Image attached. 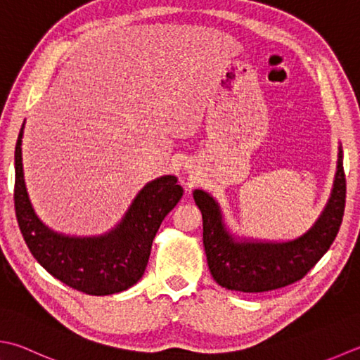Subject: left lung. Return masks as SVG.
Returning a JSON list of instances; mask_svg holds the SVG:
<instances>
[{
    "instance_id": "8db88e82",
    "label": "left lung",
    "mask_w": 360,
    "mask_h": 360,
    "mask_svg": "<svg viewBox=\"0 0 360 360\" xmlns=\"http://www.w3.org/2000/svg\"><path fill=\"white\" fill-rule=\"evenodd\" d=\"M193 198L202 214V243L209 270L218 284L245 293L285 287L302 279L314 269L340 229L347 198L342 150L328 206L314 226L297 240L238 243L224 229L220 209L212 196L195 190Z\"/></svg>"
}]
</instances>
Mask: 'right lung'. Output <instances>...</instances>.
Instances as JSON below:
<instances>
[{"label": "right lung", "mask_w": 360, "mask_h": 360, "mask_svg": "<svg viewBox=\"0 0 360 360\" xmlns=\"http://www.w3.org/2000/svg\"><path fill=\"white\" fill-rule=\"evenodd\" d=\"M23 126L15 146L13 204L21 236L35 260L63 284L87 295L103 297L132 287L146 269L162 220L184 192L176 184L178 179L164 176L150 182L109 234L89 238L59 236L40 223L27 198L21 165Z\"/></svg>", "instance_id": "1"}]
</instances>
